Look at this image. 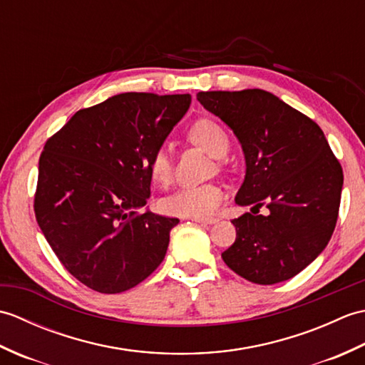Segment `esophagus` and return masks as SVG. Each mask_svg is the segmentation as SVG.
Returning <instances> with one entry per match:
<instances>
[{"instance_id": "obj_1", "label": "esophagus", "mask_w": 365, "mask_h": 365, "mask_svg": "<svg viewBox=\"0 0 365 365\" xmlns=\"http://www.w3.org/2000/svg\"><path fill=\"white\" fill-rule=\"evenodd\" d=\"M191 220L195 222H199V224H213L218 221L216 218H191Z\"/></svg>"}]
</instances>
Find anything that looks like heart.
Wrapping results in <instances>:
<instances>
[{
    "instance_id": "obj_1",
    "label": "heart",
    "mask_w": 365,
    "mask_h": 365,
    "mask_svg": "<svg viewBox=\"0 0 365 365\" xmlns=\"http://www.w3.org/2000/svg\"><path fill=\"white\" fill-rule=\"evenodd\" d=\"M188 139L210 153L213 158L226 157L229 152V136L220 123L210 119L196 120L188 128ZM174 161L173 153L166 144L158 145L149 157V174L153 182L166 185L173 177ZM224 199V191L215 183L183 185L169 196L163 197L160 208L163 213L188 218H205L220 207Z\"/></svg>"
}]
</instances>
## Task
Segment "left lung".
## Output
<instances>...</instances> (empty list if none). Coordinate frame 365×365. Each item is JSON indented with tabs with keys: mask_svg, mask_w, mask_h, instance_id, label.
Returning <instances> with one entry per match:
<instances>
[{
	"mask_svg": "<svg viewBox=\"0 0 365 365\" xmlns=\"http://www.w3.org/2000/svg\"><path fill=\"white\" fill-rule=\"evenodd\" d=\"M197 100L242 144L246 175L235 202L254 205L232 220L237 238L224 263L260 285L297 276L327 247L339 216L344 173L322 128L262 89L199 92ZM262 205L267 217L253 212Z\"/></svg>",
	"mask_w": 365,
	"mask_h": 365,
	"instance_id": "obj_1",
	"label": "left lung"
}]
</instances>
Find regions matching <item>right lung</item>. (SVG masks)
Instances as JSON below:
<instances>
[{"mask_svg": "<svg viewBox=\"0 0 365 365\" xmlns=\"http://www.w3.org/2000/svg\"><path fill=\"white\" fill-rule=\"evenodd\" d=\"M190 103V94L125 92L76 111L45 143L36 220L59 262L89 289L125 292L165 259L178 220L138 208L150 196V153Z\"/></svg>", "mask_w": 365, "mask_h": 365, "instance_id": "add662e5", "label": "right lung"}]
</instances>
